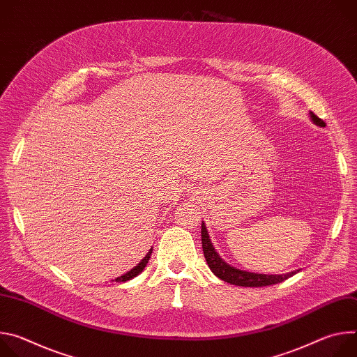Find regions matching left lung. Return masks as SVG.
Wrapping results in <instances>:
<instances>
[{
    "mask_svg": "<svg viewBox=\"0 0 357 357\" xmlns=\"http://www.w3.org/2000/svg\"><path fill=\"white\" fill-rule=\"evenodd\" d=\"M311 119L314 120L315 124L325 127V121L321 120L318 116H315L314 113H311ZM202 248H203V254H205V259L208 261V266L211 267L212 273L219 277L220 280L233 284V285H238V287H267V285H273V284H278L282 282L284 280L292 277L294 274H296V271L288 273V274H256V273H248V271H243L238 268H234L229 264H226L219 254L216 252L205 223H202Z\"/></svg>",
    "mask_w": 357,
    "mask_h": 357,
    "instance_id": "1",
    "label": "left lung"
}]
</instances>
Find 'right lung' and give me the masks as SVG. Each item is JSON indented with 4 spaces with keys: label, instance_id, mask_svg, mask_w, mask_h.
I'll use <instances>...</instances> for the list:
<instances>
[{
    "label": "right lung",
    "instance_id": "right-lung-1",
    "mask_svg": "<svg viewBox=\"0 0 357 357\" xmlns=\"http://www.w3.org/2000/svg\"><path fill=\"white\" fill-rule=\"evenodd\" d=\"M149 257H151V250H149V252L146 254V256L141 260V263H139L138 266H135V267H134L131 271H128L127 274H124V275H121V277L116 278V282H126V281H128V280H131V278L137 277V275H138V274L145 268V266H146V263H148Z\"/></svg>",
    "mask_w": 357,
    "mask_h": 357
}]
</instances>
